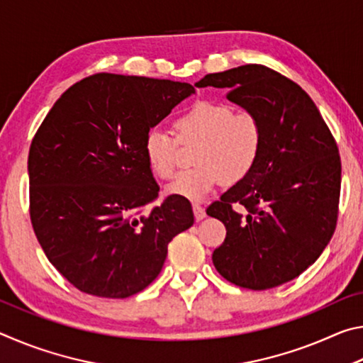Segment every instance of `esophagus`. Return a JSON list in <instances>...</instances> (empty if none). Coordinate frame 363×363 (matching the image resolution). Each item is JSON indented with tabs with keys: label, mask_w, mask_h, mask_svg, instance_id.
<instances>
[{
	"label": "esophagus",
	"mask_w": 363,
	"mask_h": 363,
	"mask_svg": "<svg viewBox=\"0 0 363 363\" xmlns=\"http://www.w3.org/2000/svg\"><path fill=\"white\" fill-rule=\"evenodd\" d=\"M194 214H195V219L196 220H201V219L206 216L205 208L201 206V205H199V203H194Z\"/></svg>",
	"instance_id": "1"
}]
</instances>
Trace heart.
Wrapping results in <instances>:
<instances>
[{"label":"heart","instance_id":"1","mask_svg":"<svg viewBox=\"0 0 363 363\" xmlns=\"http://www.w3.org/2000/svg\"><path fill=\"white\" fill-rule=\"evenodd\" d=\"M173 134L152 128L144 139V155L150 169L162 179L174 174L177 140H199L195 163L181 171L168 186V194L190 201L203 200L220 182H238L256 167L262 150V125L251 112H233L225 102L200 99L190 104L174 120Z\"/></svg>","mask_w":363,"mask_h":363}]
</instances>
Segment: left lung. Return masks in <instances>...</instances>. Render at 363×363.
Instances as JSON below:
<instances>
[{"instance_id":"left-lung-1","label":"left lung","mask_w":363,"mask_h":363,"mask_svg":"<svg viewBox=\"0 0 363 363\" xmlns=\"http://www.w3.org/2000/svg\"><path fill=\"white\" fill-rule=\"evenodd\" d=\"M196 86L229 89L227 99L255 113L264 134L253 171L206 210L227 230L214 267L250 290L286 284L318 259L336 229L341 160L333 134L306 91L269 67L210 73Z\"/></svg>"}]
</instances>
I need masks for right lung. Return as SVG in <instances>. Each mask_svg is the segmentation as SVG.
<instances>
[{"instance_id":"right-lung-1","label":"right lung","mask_w":363,"mask_h":363,"mask_svg":"<svg viewBox=\"0 0 363 363\" xmlns=\"http://www.w3.org/2000/svg\"><path fill=\"white\" fill-rule=\"evenodd\" d=\"M189 83L96 73L70 86L28 153L30 219L43 251L79 291L123 299L162 272L168 243L194 224L189 200L158 196L144 139Z\"/></svg>"}]
</instances>
